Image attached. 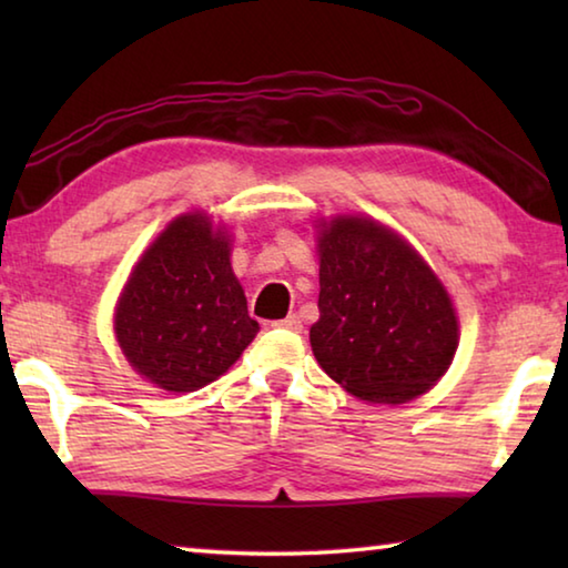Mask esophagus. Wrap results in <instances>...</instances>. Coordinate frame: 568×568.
Returning <instances> with one entry per match:
<instances>
[{
  "label": "esophagus",
  "mask_w": 568,
  "mask_h": 568,
  "mask_svg": "<svg viewBox=\"0 0 568 568\" xmlns=\"http://www.w3.org/2000/svg\"><path fill=\"white\" fill-rule=\"evenodd\" d=\"M275 328H283V331H301L303 328V323H301V318H297V315H287V318H283V321H277L275 323Z\"/></svg>",
  "instance_id": "esophagus-1"
}]
</instances>
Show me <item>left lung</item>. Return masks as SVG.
<instances>
[{
  "label": "left lung",
  "mask_w": 568,
  "mask_h": 568,
  "mask_svg": "<svg viewBox=\"0 0 568 568\" xmlns=\"http://www.w3.org/2000/svg\"><path fill=\"white\" fill-rule=\"evenodd\" d=\"M321 368L371 403H406L448 371L458 323L446 287L406 240L365 217L321 230Z\"/></svg>",
  "instance_id": "1"
}]
</instances>
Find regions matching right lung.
I'll use <instances>...</instances> for the list:
<instances>
[{
    "mask_svg": "<svg viewBox=\"0 0 568 568\" xmlns=\"http://www.w3.org/2000/svg\"><path fill=\"white\" fill-rule=\"evenodd\" d=\"M114 333L132 368L165 390L223 376L257 333L223 230L205 215L172 220L124 285Z\"/></svg>",
    "mask_w": 568,
    "mask_h": 568,
    "instance_id": "add662e5",
    "label": "right lung"
}]
</instances>
